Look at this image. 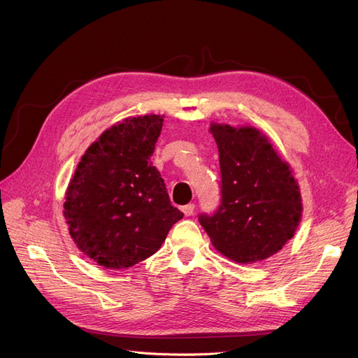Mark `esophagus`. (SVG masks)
Here are the masks:
<instances>
[{
  "instance_id": "34e87169",
  "label": "esophagus",
  "mask_w": 358,
  "mask_h": 358,
  "mask_svg": "<svg viewBox=\"0 0 358 358\" xmlns=\"http://www.w3.org/2000/svg\"><path fill=\"white\" fill-rule=\"evenodd\" d=\"M194 209H196V206H194V204L182 206V212H183V215H185V216H191L194 213Z\"/></svg>"
}]
</instances>
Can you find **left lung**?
Wrapping results in <instances>:
<instances>
[{
  "mask_svg": "<svg viewBox=\"0 0 358 358\" xmlns=\"http://www.w3.org/2000/svg\"><path fill=\"white\" fill-rule=\"evenodd\" d=\"M220 150L221 206L200 215L216 251L241 264L279 252L294 236L303 204L287 161L254 127L210 124Z\"/></svg>",
  "mask_w": 358,
  "mask_h": 358,
  "instance_id": "left-lung-1",
  "label": "left lung"
}]
</instances>
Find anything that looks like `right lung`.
Returning <instances> with one entry per match:
<instances>
[{
	"mask_svg": "<svg viewBox=\"0 0 358 358\" xmlns=\"http://www.w3.org/2000/svg\"><path fill=\"white\" fill-rule=\"evenodd\" d=\"M162 121L145 115L112 125L74 170L64 218L76 246L99 266L121 270L143 262L183 218L150 162Z\"/></svg>",
	"mask_w": 358,
	"mask_h": 358,
	"instance_id": "1",
	"label": "right lung"
}]
</instances>
